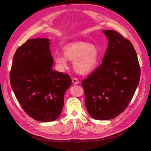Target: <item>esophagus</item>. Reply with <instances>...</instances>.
I'll list each match as a JSON object with an SVG mask.
<instances>
[{"label": "esophagus", "instance_id": "obj_1", "mask_svg": "<svg viewBox=\"0 0 151 151\" xmlns=\"http://www.w3.org/2000/svg\"><path fill=\"white\" fill-rule=\"evenodd\" d=\"M72 83L74 84H78L79 83V81L77 79V78H73L72 79Z\"/></svg>", "mask_w": 151, "mask_h": 151}]
</instances>
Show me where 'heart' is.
Here are the masks:
<instances>
[{"label":"heart","instance_id":"obj_1","mask_svg":"<svg viewBox=\"0 0 151 151\" xmlns=\"http://www.w3.org/2000/svg\"><path fill=\"white\" fill-rule=\"evenodd\" d=\"M100 57L98 48L87 42H77L67 45L63 49V55L58 54L54 60L60 70L67 65V61L73 62V67L76 72L87 74L97 67Z\"/></svg>","mask_w":151,"mask_h":151}]
</instances>
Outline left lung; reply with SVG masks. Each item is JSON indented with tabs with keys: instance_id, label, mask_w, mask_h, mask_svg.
<instances>
[{
	"instance_id": "8db88e82",
	"label": "left lung",
	"mask_w": 151,
	"mask_h": 151,
	"mask_svg": "<svg viewBox=\"0 0 151 151\" xmlns=\"http://www.w3.org/2000/svg\"><path fill=\"white\" fill-rule=\"evenodd\" d=\"M108 45L101 64L82 82L85 105L96 120H110L127 108L139 83L140 67L133 45L114 30H104Z\"/></svg>"
}]
</instances>
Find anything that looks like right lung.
Instances as JSON below:
<instances>
[{"mask_svg":"<svg viewBox=\"0 0 151 151\" xmlns=\"http://www.w3.org/2000/svg\"><path fill=\"white\" fill-rule=\"evenodd\" d=\"M49 39L28 40L16 50L10 83L23 110L39 122L55 120L60 115L64 94L72 84L68 74L52 70Z\"/></svg>","mask_w":151,"mask_h":151,"instance_id":"add662e5","label":"right lung"}]
</instances>
